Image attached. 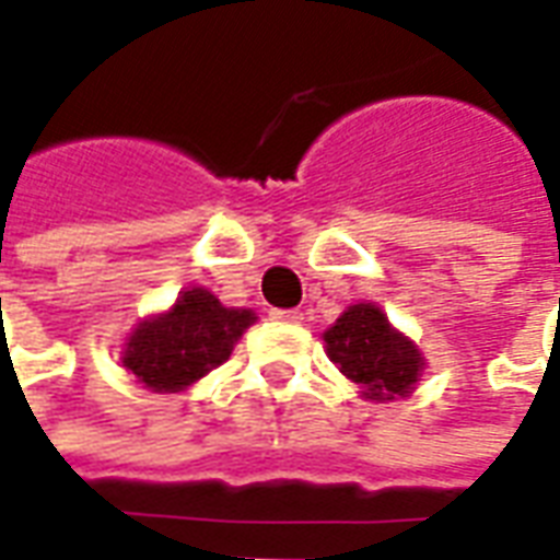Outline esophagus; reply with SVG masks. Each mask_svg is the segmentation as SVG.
<instances>
[{
    "mask_svg": "<svg viewBox=\"0 0 560 560\" xmlns=\"http://www.w3.org/2000/svg\"><path fill=\"white\" fill-rule=\"evenodd\" d=\"M269 317H272V320H281V324H300V320H303V312H300V308H272Z\"/></svg>",
    "mask_w": 560,
    "mask_h": 560,
    "instance_id": "34e87169",
    "label": "esophagus"
}]
</instances>
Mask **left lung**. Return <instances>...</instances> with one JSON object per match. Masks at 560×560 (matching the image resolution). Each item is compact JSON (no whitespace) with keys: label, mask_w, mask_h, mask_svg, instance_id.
<instances>
[{"label":"left lung","mask_w":560,"mask_h":560,"mask_svg":"<svg viewBox=\"0 0 560 560\" xmlns=\"http://www.w3.org/2000/svg\"><path fill=\"white\" fill-rule=\"evenodd\" d=\"M324 341L341 375L360 384L365 399L372 401L408 396L425 365L417 345L389 327L387 315L372 303L351 305L324 332Z\"/></svg>","instance_id":"left-lung-1"}]
</instances>
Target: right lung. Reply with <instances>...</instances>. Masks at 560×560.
<instances>
[{
  "label": "right lung",
  "instance_id": "add662e5",
  "mask_svg": "<svg viewBox=\"0 0 560 560\" xmlns=\"http://www.w3.org/2000/svg\"><path fill=\"white\" fill-rule=\"evenodd\" d=\"M255 324L248 308H224L207 288L179 293L171 312L140 320L128 336L122 365L155 393H179L219 369Z\"/></svg>",
  "mask_w": 560,
  "mask_h": 560
}]
</instances>
